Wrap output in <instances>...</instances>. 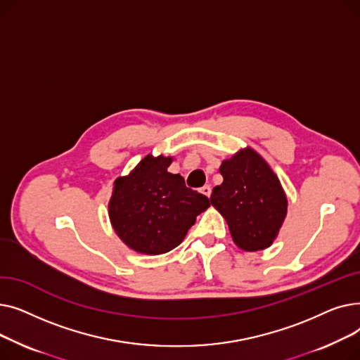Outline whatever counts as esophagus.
Segmentation results:
<instances>
[{
	"label": "esophagus",
	"mask_w": 360,
	"mask_h": 360,
	"mask_svg": "<svg viewBox=\"0 0 360 360\" xmlns=\"http://www.w3.org/2000/svg\"><path fill=\"white\" fill-rule=\"evenodd\" d=\"M200 193L204 194L205 197H210L212 195V186L210 185H204L200 188Z\"/></svg>",
	"instance_id": "obj_1"
}]
</instances>
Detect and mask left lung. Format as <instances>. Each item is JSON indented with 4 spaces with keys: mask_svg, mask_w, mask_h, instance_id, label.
Masks as SVG:
<instances>
[{
    "mask_svg": "<svg viewBox=\"0 0 360 360\" xmlns=\"http://www.w3.org/2000/svg\"><path fill=\"white\" fill-rule=\"evenodd\" d=\"M223 182L210 202L226 219L233 242L243 251L269 248L285 221L288 198L270 165L251 147L221 162Z\"/></svg>",
    "mask_w": 360,
    "mask_h": 360,
    "instance_id": "8db88e82",
    "label": "left lung"
}]
</instances>
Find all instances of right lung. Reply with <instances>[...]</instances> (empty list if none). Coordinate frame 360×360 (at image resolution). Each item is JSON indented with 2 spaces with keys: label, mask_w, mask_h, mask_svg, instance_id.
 Returning a JSON list of instances; mask_svg holds the SVG:
<instances>
[{
  "label": "right lung",
  "mask_w": 360,
  "mask_h": 360,
  "mask_svg": "<svg viewBox=\"0 0 360 360\" xmlns=\"http://www.w3.org/2000/svg\"><path fill=\"white\" fill-rule=\"evenodd\" d=\"M170 163L172 158L147 155L129 175L113 182L110 224L132 251L147 255L172 251L210 205L179 174L167 172Z\"/></svg>",
  "instance_id": "obj_1"
}]
</instances>
